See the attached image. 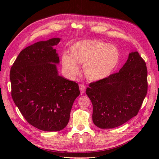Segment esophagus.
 Instances as JSON below:
<instances>
[{
    "mask_svg": "<svg viewBox=\"0 0 159 159\" xmlns=\"http://www.w3.org/2000/svg\"><path fill=\"white\" fill-rule=\"evenodd\" d=\"M79 88H80V93L83 94L85 92V90H86V86L84 84H81L79 85Z\"/></svg>",
    "mask_w": 159,
    "mask_h": 159,
    "instance_id": "esophagus-1",
    "label": "esophagus"
}]
</instances>
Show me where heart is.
<instances>
[{"label":"heart","instance_id":"1","mask_svg":"<svg viewBox=\"0 0 159 159\" xmlns=\"http://www.w3.org/2000/svg\"><path fill=\"white\" fill-rule=\"evenodd\" d=\"M119 60V52L115 46L98 40H83L71 49V57L64 53L62 63L64 70L72 77L77 76L84 65V72L90 80L105 78L113 70Z\"/></svg>","mask_w":159,"mask_h":159}]
</instances>
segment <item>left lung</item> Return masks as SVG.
I'll return each instance as SVG.
<instances>
[{
  "instance_id": "8db88e82",
  "label": "left lung",
  "mask_w": 159,
  "mask_h": 159,
  "mask_svg": "<svg viewBox=\"0 0 159 159\" xmlns=\"http://www.w3.org/2000/svg\"><path fill=\"white\" fill-rule=\"evenodd\" d=\"M148 71L138 52L117 73L91 82L86 90L93 105V122L102 129L114 128L136 116L148 91Z\"/></svg>"
}]
</instances>
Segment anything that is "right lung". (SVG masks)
Returning <instances> with one entry per match:
<instances>
[{
  "label": "right lung",
  "instance_id": "right-lung-1",
  "mask_svg": "<svg viewBox=\"0 0 159 159\" xmlns=\"http://www.w3.org/2000/svg\"><path fill=\"white\" fill-rule=\"evenodd\" d=\"M59 38L40 41L20 52L10 70L11 97L31 126L58 131L68 124L80 95L77 83L58 75L59 57L53 47Z\"/></svg>",
  "mask_w": 159,
  "mask_h": 159
}]
</instances>
